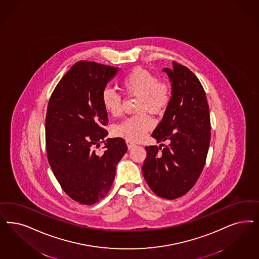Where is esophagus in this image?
<instances>
[{
	"label": "esophagus",
	"instance_id": "1",
	"mask_svg": "<svg viewBox=\"0 0 259 259\" xmlns=\"http://www.w3.org/2000/svg\"><path fill=\"white\" fill-rule=\"evenodd\" d=\"M126 144H127V147H128L129 150L136 146V144L134 143H132V142H130V141H126Z\"/></svg>",
	"mask_w": 259,
	"mask_h": 259
}]
</instances>
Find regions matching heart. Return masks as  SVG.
<instances>
[{"label": "heart", "mask_w": 259, "mask_h": 259, "mask_svg": "<svg viewBox=\"0 0 259 259\" xmlns=\"http://www.w3.org/2000/svg\"><path fill=\"white\" fill-rule=\"evenodd\" d=\"M121 89L127 95L139 96L137 109L140 112L149 111L152 114H161L169 104L171 91L169 86L147 70L135 68L120 81ZM101 102L108 114L118 116L121 113V98L110 88L104 90ZM153 119L147 113H141L125 118L116 125L115 133L130 142H139L153 127Z\"/></svg>", "instance_id": "obj_1"}]
</instances>
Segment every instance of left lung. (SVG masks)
Wrapping results in <instances>:
<instances>
[{"mask_svg": "<svg viewBox=\"0 0 259 259\" xmlns=\"http://www.w3.org/2000/svg\"><path fill=\"white\" fill-rule=\"evenodd\" d=\"M164 68L171 82V98L152 137L164 146H146L143 177L158 196L173 200L195 185L205 165L210 143V119L205 91L187 67L173 62ZM161 151L160 152L159 150Z\"/></svg>", "mask_w": 259, "mask_h": 259, "instance_id": "obj_1", "label": "left lung"}]
</instances>
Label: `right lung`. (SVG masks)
Returning <instances> with one entry per match:
<instances>
[{
  "label": "right lung",
  "mask_w": 259,
  "mask_h": 259,
  "mask_svg": "<svg viewBox=\"0 0 259 259\" xmlns=\"http://www.w3.org/2000/svg\"><path fill=\"white\" fill-rule=\"evenodd\" d=\"M118 68L75 63L55 87L46 116V148L63 190L74 201L94 205L104 198L126 151L121 138L104 140L107 112L101 95ZM105 143V151L96 150Z\"/></svg>",
  "instance_id": "add662e5"
}]
</instances>
